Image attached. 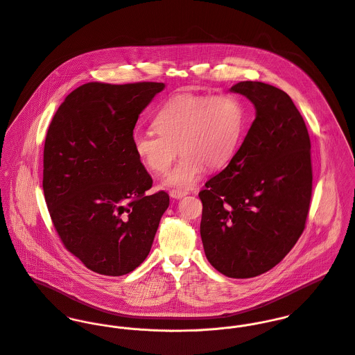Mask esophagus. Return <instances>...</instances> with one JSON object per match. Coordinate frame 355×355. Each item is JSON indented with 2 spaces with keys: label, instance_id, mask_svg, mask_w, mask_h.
Segmentation results:
<instances>
[{
  "label": "esophagus",
  "instance_id": "obj_1",
  "mask_svg": "<svg viewBox=\"0 0 355 355\" xmlns=\"http://www.w3.org/2000/svg\"><path fill=\"white\" fill-rule=\"evenodd\" d=\"M169 196H171L172 198H175V200H180V198H183L184 196H187V191L173 189V190H171V191H169Z\"/></svg>",
  "mask_w": 355,
  "mask_h": 355
}]
</instances>
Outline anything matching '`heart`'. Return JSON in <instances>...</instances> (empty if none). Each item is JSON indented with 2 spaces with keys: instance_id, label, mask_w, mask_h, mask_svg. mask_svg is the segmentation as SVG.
<instances>
[{
  "instance_id": "b5f03b06",
  "label": "heart",
  "mask_w": 355,
  "mask_h": 355,
  "mask_svg": "<svg viewBox=\"0 0 355 355\" xmlns=\"http://www.w3.org/2000/svg\"><path fill=\"white\" fill-rule=\"evenodd\" d=\"M153 125L157 134H134L137 155L153 173L162 175L179 148L183 154L168 175L166 184L190 189L197 183L203 165H221L234 154L243 134L245 110L230 94L183 93L162 103Z\"/></svg>"
}]
</instances>
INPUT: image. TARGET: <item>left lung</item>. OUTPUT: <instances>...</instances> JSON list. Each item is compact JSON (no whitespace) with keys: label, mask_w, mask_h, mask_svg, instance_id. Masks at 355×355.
<instances>
[{"label":"left lung","mask_w":355,"mask_h":355,"mask_svg":"<svg viewBox=\"0 0 355 355\" xmlns=\"http://www.w3.org/2000/svg\"><path fill=\"white\" fill-rule=\"evenodd\" d=\"M255 119L228 165L205 183L201 238L220 273L249 279L276 266L304 232L313 171L304 117L283 90L262 82L231 87Z\"/></svg>","instance_id":"left-lung-1"}]
</instances>
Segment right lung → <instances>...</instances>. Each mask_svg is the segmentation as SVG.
Instances as JSON below:
<instances>
[{
    "instance_id": "add662e5",
    "label": "right lung",
    "mask_w": 355,
    "mask_h": 355,
    "mask_svg": "<svg viewBox=\"0 0 355 355\" xmlns=\"http://www.w3.org/2000/svg\"><path fill=\"white\" fill-rule=\"evenodd\" d=\"M164 83L79 86L58 106L44 149V194L64 248L90 270L123 276L152 249L165 191L134 150L141 112Z\"/></svg>"
}]
</instances>
